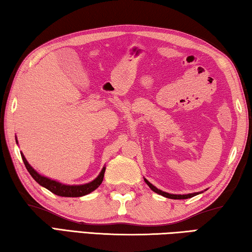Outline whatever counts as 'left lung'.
I'll return each mask as SVG.
<instances>
[{
	"label": "left lung",
	"instance_id": "1",
	"mask_svg": "<svg viewBox=\"0 0 252 252\" xmlns=\"http://www.w3.org/2000/svg\"><path fill=\"white\" fill-rule=\"evenodd\" d=\"M144 180H145V183L148 185L149 188H151L153 191H155L156 193H158V195H161V196H164L166 198H170V199H187V198H191L193 196H197V195H199V193H201V191H200V192L187 193V195H174V193H169V192L162 191V190H160V189H158L157 187L154 186L153 184L149 183L146 178H144ZM202 192H204V191H202Z\"/></svg>",
	"mask_w": 252,
	"mask_h": 252
}]
</instances>
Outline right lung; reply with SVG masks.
Here are the masks:
<instances>
[{"label": "right lung", "mask_w": 252, "mask_h": 252, "mask_svg": "<svg viewBox=\"0 0 252 252\" xmlns=\"http://www.w3.org/2000/svg\"><path fill=\"white\" fill-rule=\"evenodd\" d=\"M15 140H16V144H19L17 143L16 138ZM21 156H22V159L24 161L26 169H28L30 175L32 176L35 182H36L38 185H41L42 187L48 189L51 192L61 197H82V196L88 195V193H91L92 191H94L96 188L99 187L101 182H103L105 169H106V167H103V169H101L99 175L97 176L94 180H92L91 183H87L84 185H65L60 182H56V180H53L51 178H47L45 176H42L41 174H38L37 171L29 164V161L26 160L23 153H21Z\"/></svg>", "instance_id": "1"}]
</instances>
